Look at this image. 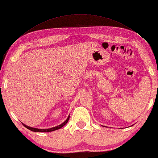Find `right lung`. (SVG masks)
Listing matches in <instances>:
<instances>
[{
  "label": "right lung",
  "mask_w": 158,
  "mask_h": 158,
  "mask_svg": "<svg viewBox=\"0 0 158 158\" xmlns=\"http://www.w3.org/2000/svg\"><path fill=\"white\" fill-rule=\"evenodd\" d=\"M69 116L68 117V118H67L65 121H64L63 123H61L59 125H57V126L56 127H51V128H48V129H38V128H35V127H32L30 126H28V125H25L24 123L22 124L24 125V127H26L27 129L30 130L31 131H33V132H52V131H54V130H56L58 129H60L61 127H63L64 125H65L69 121Z\"/></svg>",
  "instance_id": "obj_1"
}]
</instances>
